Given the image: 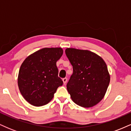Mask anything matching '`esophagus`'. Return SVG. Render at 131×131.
<instances>
[{"mask_svg":"<svg viewBox=\"0 0 131 131\" xmlns=\"http://www.w3.org/2000/svg\"><path fill=\"white\" fill-rule=\"evenodd\" d=\"M67 80H68V79H67V78H63V79H62V81H63V84H64V85L66 84V83H67Z\"/></svg>","mask_w":131,"mask_h":131,"instance_id":"1","label":"esophagus"}]
</instances>
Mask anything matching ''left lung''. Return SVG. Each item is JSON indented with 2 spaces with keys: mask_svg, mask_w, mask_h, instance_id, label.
<instances>
[{
  "mask_svg": "<svg viewBox=\"0 0 131 131\" xmlns=\"http://www.w3.org/2000/svg\"><path fill=\"white\" fill-rule=\"evenodd\" d=\"M65 53L73 73L67 85L76 104L91 108L104 97L110 81L106 63L101 57L88 50L67 48Z\"/></svg>",
  "mask_w": 131,
  "mask_h": 131,
  "instance_id": "obj_1",
  "label": "left lung"
}]
</instances>
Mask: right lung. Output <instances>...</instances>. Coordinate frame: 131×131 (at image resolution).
I'll return each mask as SVG.
<instances>
[{
	"label": "right lung",
	"instance_id": "1",
	"mask_svg": "<svg viewBox=\"0 0 131 131\" xmlns=\"http://www.w3.org/2000/svg\"><path fill=\"white\" fill-rule=\"evenodd\" d=\"M63 53L61 47L43 48L29 55L22 63L18 85L23 97L31 105L47 104L57 88L62 85L56 63Z\"/></svg>",
	"mask_w": 131,
	"mask_h": 131
}]
</instances>
